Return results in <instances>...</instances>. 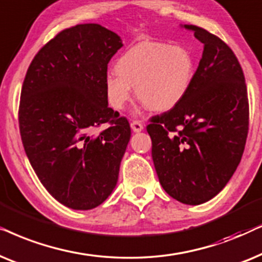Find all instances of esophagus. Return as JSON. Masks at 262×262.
I'll list each match as a JSON object with an SVG mask.
<instances>
[{
    "label": "esophagus",
    "instance_id": "1",
    "mask_svg": "<svg viewBox=\"0 0 262 262\" xmlns=\"http://www.w3.org/2000/svg\"><path fill=\"white\" fill-rule=\"evenodd\" d=\"M130 127H132V130H133L134 133H140L142 129H144V125H142L139 121L132 122Z\"/></svg>",
    "mask_w": 262,
    "mask_h": 262
}]
</instances>
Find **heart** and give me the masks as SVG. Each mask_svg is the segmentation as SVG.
Wrapping results in <instances>:
<instances>
[{
    "instance_id": "obj_1",
    "label": "heart",
    "mask_w": 262,
    "mask_h": 262,
    "mask_svg": "<svg viewBox=\"0 0 262 262\" xmlns=\"http://www.w3.org/2000/svg\"><path fill=\"white\" fill-rule=\"evenodd\" d=\"M115 73L104 80V91L114 110H123L137 98L153 113H167L179 106L189 92L195 63L191 52L181 45L144 43L118 58Z\"/></svg>"
}]
</instances>
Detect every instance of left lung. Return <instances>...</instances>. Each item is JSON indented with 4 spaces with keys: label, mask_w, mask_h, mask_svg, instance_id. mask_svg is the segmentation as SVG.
<instances>
[{
    "label": "left lung",
    "mask_w": 262,
    "mask_h": 262,
    "mask_svg": "<svg viewBox=\"0 0 262 262\" xmlns=\"http://www.w3.org/2000/svg\"><path fill=\"white\" fill-rule=\"evenodd\" d=\"M202 57L183 102L152 118V159L163 189L186 205L204 204L222 191L242 158L248 134L246 80L231 49L194 25Z\"/></svg>",
    "instance_id": "1"
}]
</instances>
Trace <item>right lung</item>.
I'll return each instance as SVG.
<instances>
[{
	"label": "right lung",
	"mask_w": 262,
	"mask_h": 262,
	"mask_svg": "<svg viewBox=\"0 0 262 262\" xmlns=\"http://www.w3.org/2000/svg\"><path fill=\"white\" fill-rule=\"evenodd\" d=\"M123 47L98 24L62 31L27 69L19 107L24 148L38 179L72 210H92L116 187L130 140L124 117L107 105V63ZM109 121L98 136L90 132Z\"/></svg>",
	"instance_id": "1"
}]
</instances>
